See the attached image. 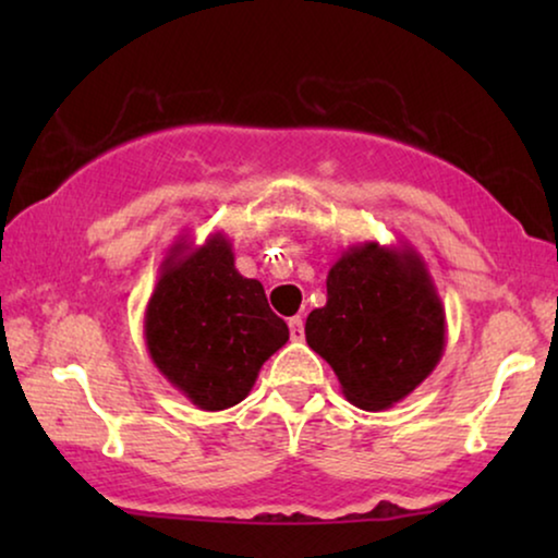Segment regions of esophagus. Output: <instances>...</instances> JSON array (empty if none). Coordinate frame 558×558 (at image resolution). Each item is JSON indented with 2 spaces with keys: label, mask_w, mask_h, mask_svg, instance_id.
I'll return each mask as SVG.
<instances>
[{
  "label": "esophagus",
  "mask_w": 558,
  "mask_h": 558,
  "mask_svg": "<svg viewBox=\"0 0 558 558\" xmlns=\"http://www.w3.org/2000/svg\"><path fill=\"white\" fill-rule=\"evenodd\" d=\"M289 335H292L294 342L304 340V319H302V317H292V319H289Z\"/></svg>",
  "instance_id": "34e87169"
}]
</instances>
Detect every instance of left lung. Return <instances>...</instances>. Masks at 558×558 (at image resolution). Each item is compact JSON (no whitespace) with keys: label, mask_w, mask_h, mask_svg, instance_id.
Segmentation results:
<instances>
[{"label":"left lung","mask_w":558,"mask_h":558,"mask_svg":"<svg viewBox=\"0 0 558 558\" xmlns=\"http://www.w3.org/2000/svg\"><path fill=\"white\" fill-rule=\"evenodd\" d=\"M304 338L353 407L384 411L437 368L447 345L445 304L416 248L363 241L330 266L327 302L310 312Z\"/></svg>","instance_id":"8db88e82"}]
</instances>
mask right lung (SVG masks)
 Returning a JSON list of instances; mask_svg holds the SVG:
<instances>
[{
    "label": "right lung",
    "mask_w": 558,
    "mask_h": 558,
    "mask_svg": "<svg viewBox=\"0 0 558 558\" xmlns=\"http://www.w3.org/2000/svg\"><path fill=\"white\" fill-rule=\"evenodd\" d=\"M289 340L262 281L241 277L233 243L210 233L201 246L185 233L159 264L144 310V342L167 384L203 411L243 401L258 371Z\"/></svg>",
    "instance_id": "obj_1"
}]
</instances>
